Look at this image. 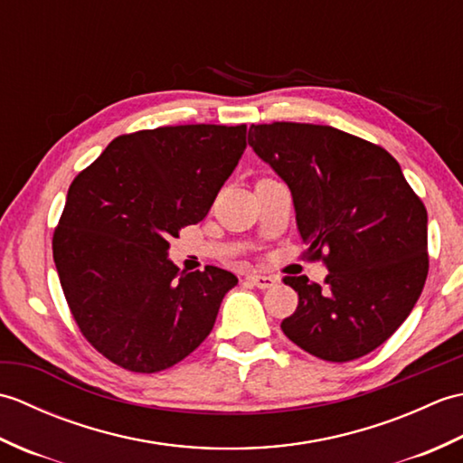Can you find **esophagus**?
<instances>
[{
  "label": "esophagus",
  "mask_w": 463,
  "mask_h": 463,
  "mask_svg": "<svg viewBox=\"0 0 463 463\" xmlns=\"http://www.w3.org/2000/svg\"><path fill=\"white\" fill-rule=\"evenodd\" d=\"M247 280L252 282L254 287L262 288V290H264V288H272V287H277V284H279V279H277V277H270V274H257V272L249 274Z\"/></svg>",
  "instance_id": "34e87169"
}]
</instances>
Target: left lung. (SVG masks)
<instances>
[{
  "label": "left lung",
  "mask_w": 463,
  "mask_h": 463,
  "mask_svg": "<svg viewBox=\"0 0 463 463\" xmlns=\"http://www.w3.org/2000/svg\"><path fill=\"white\" fill-rule=\"evenodd\" d=\"M249 145L288 184L304 257L330 270L326 287L284 277L298 307L282 332L320 360L366 356L400 328L426 284L424 203L386 149L328 125H250Z\"/></svg>",
  "instance_id": "left-lung-1"
}]
</instances>
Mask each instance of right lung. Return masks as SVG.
<instances>
[{
	"instance_id": "obj_1",
	"label": "right lung",
	"mask_w": 463,
	"mask_h": 463,
	"mask_svg": "<svg viewBox=\"0 0 463 463\" xmlns=\"http://www.w3.org/2000/svg\"><path fill=\"white\" fill-rule=\"evenodd\" d=\"M247 149V125L119 135L75 176L53 232L67 307L85 340L129 372L175 366L209 336L237 277L179 272L169 241L203 221Z\"/></svg>"
}]
</instances>
